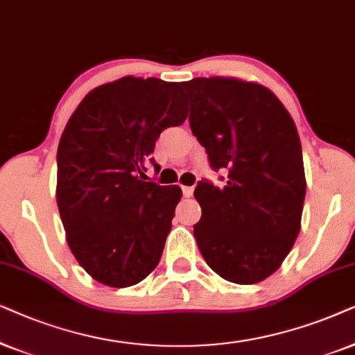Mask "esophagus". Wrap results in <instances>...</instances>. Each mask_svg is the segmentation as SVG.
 Wrapping results in <instances>:
<instances>
[{"instance_id":"34e87169","label":"esophagus","mask_w":355,"mask_h":355,"mask_svg":"<svg viewBox=\"0 0 355 355\" xmlns=\"http://www.w3.org/2000/svg\"><path fill=\"white\" fill-rule=\"evenodd\" d=\"M182 191H183V196L190 198L193 195V191H195V188H193V187H182Z\"/></svg>"}]
</instances>
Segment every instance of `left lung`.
<instances>
[{
    "mask_svg": "<svg viewBox=\"0 0 355 355\" xmlns=\"http://www.w3.org/2000/svg\"><path fill=\"white\" fill-rule=\"evenodd\" d=\"M190 126L224 187L200 182L198 248L212 271L257 284L281 266L300 232L306 191L300 138L291 113L268 87L237 78L183 83Z\"/></svg>",
    "mask_w": 355,
    "mask_h": 355,
    "instance_id": "1",
    "label": "left lung"
}]
</instances>
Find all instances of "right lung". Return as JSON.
<instances>
[{
  "label": "right lung",
  "instance_id": "right-lung-1",
  "mask_svg": "<svg viewBox=\"0 0 355 355\" xmlns=\"http://www.w3.org/2000/svg\"><path fill=\"white\" fill-rule=\"evenodd\" d=\"M187 116L178 83L125 76L92 89L66 123L56 202L71 253L101 284L135 286L159 264L182 190L144 172L159 135Z\"/></svg>",
  "mask_w": 355,
  "mask_h": 355
}]
</instances>
